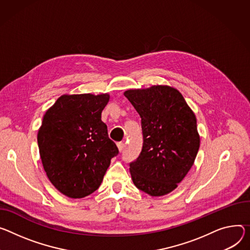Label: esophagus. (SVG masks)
I'll return each mask as SVG.
<instances>
[{
    "instance_id": "esophagus-1",
    "label": "esophagus",
    "mask_w": 250,
    "mask_h": 250,
    "mask_svg": "<svg viewBox=\"0 0 250 250\" xmlns=\"http://www.w3.org/2000/svg\"><path fill=\"white\" fill-rule=\"evenodd\" d=\"M117 146H118L119 150L122 152V151L124 150V148H125V144H124V143H118V144H117Z\"/></svg>"
}]
</instances>
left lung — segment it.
<instances>
[{
	"instance_id": "8db88e82",
	"label": "left lung",
	"mask_w": 250,
	"mask_h": 250,
	"mask_svg": "<svg viewBox=\"0 0 250 250\" xmlns=\"http://www.w3.org/2000/svg\"><path fill=\"white\" fill-rule=\"evenodd\" d=\"M124 95L139 112L144 135L142 152L129 164L133 184L151 196L166 195L177 188L196 157L200 139L194 112L169 85L127 89Z\"/></svg>"
}]
</instances>
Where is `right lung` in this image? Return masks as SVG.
<instances>
[{
	"mask_svg": "<svg viewBox=\"0 0 250 250\" xmlns=\"http://www.w3.org/2000/svg\"><path fill=\"white\" fill-rule=\"evenodd\" d=\"M108 94L62 95L38 131L42 164L52 185L71 198L96 191L119 149L108 139L102 111Z\"/></svg>",
	"mask_w": 250,
	"mask_h": 250,
	"instance_id": "obj_1",
	"label": "right lung"
}]
</instances>
